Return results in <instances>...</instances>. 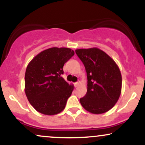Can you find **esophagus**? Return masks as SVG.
<instances>
[{"label": "esophagus", "mask_w": 145, "mask_h": 145, "mask_svg": "<svg viewBox=\"0 0 145 145\" xmlns=\"http://www.w3.org/2000/svg\"><path fill=\"white\" fill-rule=\"evenodd\" d=\"M80 84V81H78V82H77L75 83L74 85H75V86H76V87H77V86H79Z\"/></svg>", "instance_id": "obj_1"}]
</instances>
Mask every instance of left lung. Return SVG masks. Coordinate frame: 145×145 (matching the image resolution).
Here are the masks:
<instances>
[{"label": "left lung", "instance_id": "1", "mask_svg": "<svg viewBox=\"0 0 145 145\" xmlns=\"http://www.w3.org/2000/svg\"><path fill=\"white\" fill-rule=\"evenodd\" d=\"M87 76V92L80 99L86 110L102 114L110 110L120 97L122 78L112 58L99 48L76 50Z\"/></svg>", "mask_w": 145, "mask_h": 145}]
</instances>
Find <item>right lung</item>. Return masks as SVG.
<instances>
[{"label": "right lung", "mask_w": 145, "mask_h": 145, "mask_svg": "<svg viewBox=\"0 0 145 145\" xmlns=\"http://www.w3.org/2000/svg\"><path fill=\"white\" fill-rule=\"evenodd\" d=\"M74 55L67 48L41 52L29 63L25 73V93L33 107L41 114L54 115L65 108L74 86L63 79V66Z\"/></svg>", "instance_id": "right-lung-1"}]
</instances>
